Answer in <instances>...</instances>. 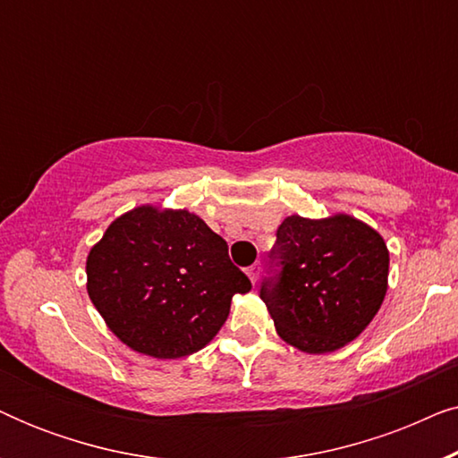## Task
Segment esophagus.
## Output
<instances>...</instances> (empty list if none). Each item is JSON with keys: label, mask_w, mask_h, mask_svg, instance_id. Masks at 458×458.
<instances>
[{"label": "esophagus", "mask_w": 458, "mask_h": 458, "mask_svg": "<svg viewBox=\"0 0 458 458\" xmlns=\"http://www.w3.org/2000/svg\"><path fill=\"white\" fill-rule=\"evenodd\" d=\"M248 277H250V281H252V284H256V281H259V275H260V262H254L252 267H248Z\"/></svg>", "instance_id": "34e87169"}]
</instances>
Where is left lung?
Returning a JSON list of instances; mask_svg holds the SVG:
<instances>
[{
    "label": "left lung",
    "mask_w": 458,
    "mask_h": 458,
    "mask_svg": "<svg viewBox=\"0 0 458 458\" xmlns=\"http://www.w3.org/2000/svg\"><path fill=\"white\" fill-rule=\"evenodd\" d=\"M260 298L281 340L309 354L346 346L373 321L387 292L384 237L354 216H287L268 254Z\"/></svg>",
    "instance_id": "left-lung-1"
}]
</instances>
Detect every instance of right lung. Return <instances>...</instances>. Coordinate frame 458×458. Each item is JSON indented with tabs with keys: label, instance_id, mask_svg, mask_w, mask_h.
Here are the masks:
<instances>
[{
	"label": "right lung",
	"instance_id": "obj_1",
	"mask_svg": "<svg viewBox=\"0 0 458 458\" xmlns=\"http://www.w3.org/2000/svg\"><path fill=\"white\" fill-rule=\"evenodd\" d=\"M252 284L227 242L187 210L140 206L118 216L87 256V292L112 334L135 352L181 359L227 321Z\"/></svg>",
	"mask_w": 458,
	"mask_h": 458
}]
</instances>
